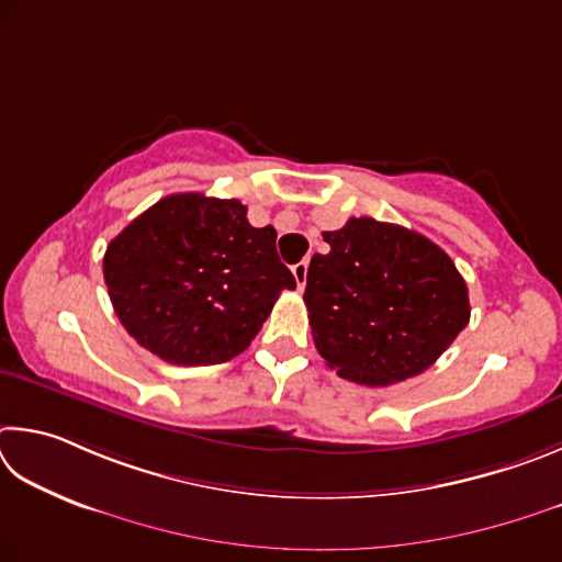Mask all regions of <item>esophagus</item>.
<instances>
[{"label":"esophagus","instance_id":"34e87169","mask_svg":"<svg viewBox=\"0 0 562 562\" xmlns=\"http://www.w3.org/2000/svg\"><path fill=\"white\" fill-rule=\"evenodd\" d=\"M291 271H293V279H296V283H299V289L306 286V276H308V261L303 259V261H299V263H293V266H291Z\"/></svg>","mask_w":562,"mask_h":562}]
</instances>
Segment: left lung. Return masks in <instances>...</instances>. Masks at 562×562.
<instances>
[{"label": "left lung", "instance_id": "1", "mask_svg": "<svg viewBox=\"0 0 562 562\" xmlns=\"http://www.w3.org/2000/svg\"><path fill=\"white\" fill-rule=\"evenodd\" d=\"M306 301L313 342L340 378L387 387L425 372L469 323V289L435 241L400 224L350 216L323 232Z\"/></svg>", "mask_w": 562, "mask_h": 562}]
</instances>
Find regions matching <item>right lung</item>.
I'll list each match as a JSON object with an SVG mask.
<instances>
[{
	"mask_svg": "<svg viewBox=\"0 0 562 562\" xmlns=\"http://www.w3.org/2000/svg\"><path fill=\"white\" fill-rule=\"evenodd\" d=\"M103 279L125 330L172 366L239 356L293 273L276 254L273 226L246 220L239 200L170 194L108 244Z\"/></svg>",
	"mask_w": 562,
	"mask_h": 562,
	"instance_id": "add662e5",
	"label": "right lung"
}]
</instances>
